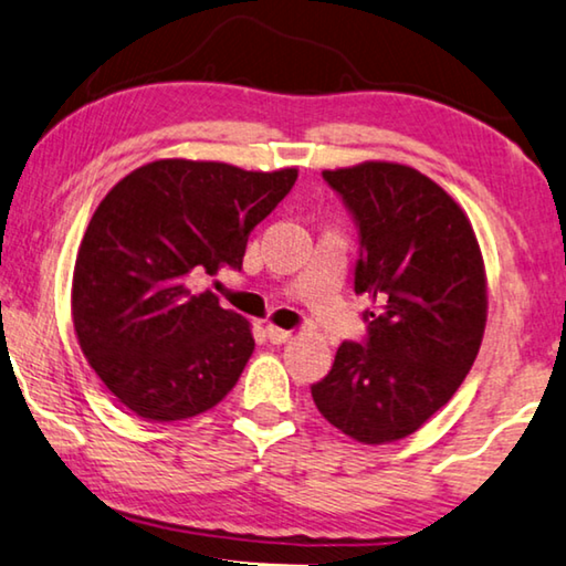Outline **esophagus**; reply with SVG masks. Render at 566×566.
I'll list each match as a JSON object with an SVG mask.
<instances>
[{"instance_id": "1", "label": "esophagus", "mask_w": 566, "mask_h": 566, "mask_svg": "<svg viewBox=\"0 0 566 566\" xmlns=\"http://www.w3.org/2000/svg\"><path fill=\"white\" fill-rule=\"evenodd\" d=\"M265 333H268V340H271V344H285V340H291V336L293 333L291 331H285V328H277V326H265Z\"/></svg>"}]
</instances>
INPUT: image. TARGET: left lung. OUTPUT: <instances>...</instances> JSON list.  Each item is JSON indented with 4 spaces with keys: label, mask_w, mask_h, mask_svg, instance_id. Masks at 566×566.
I'll list each match as a JSON object with an SVG mask.
<instances>
[{
    "label": "left lung",
    "mask_w": 566,
    "mask_h": 566,
    "mask_svg": "<svg viewBox=\"0 0 566 566\" xmlns=\"http://www.w3.org/2000/svg\"><path fill=\"white\" fill-rule=\"evenodd\" d=\"M360 235L356 293H368L366 344H340L311 386L323 419L360 443L411 437L451 401L486 328V271L467 212L401 163L323 170Z\"/></svg>",
    "instance_id": "1"
}]
</instances>
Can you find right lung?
I'll return each mask as SVG.
<instances>
[{
    "mask_svg": "<svg viewBox=\"0 0 566 566\" xmlns=\"http://www.w3.org/2000/svg\"><path fill=\"white\" fill-rule=\"evenodd\" d=\"M298 170L147 163L92 216L72 273V323L102 384L145 421H182L230 394L253 356L250 323L196 275L243 265L248 235Z\"/></svg>",
    "mask_w": 566,
    "mask_h": 566,
    "instance_id": "obj_1",
    "label": "right lung"
}]
</instances>
